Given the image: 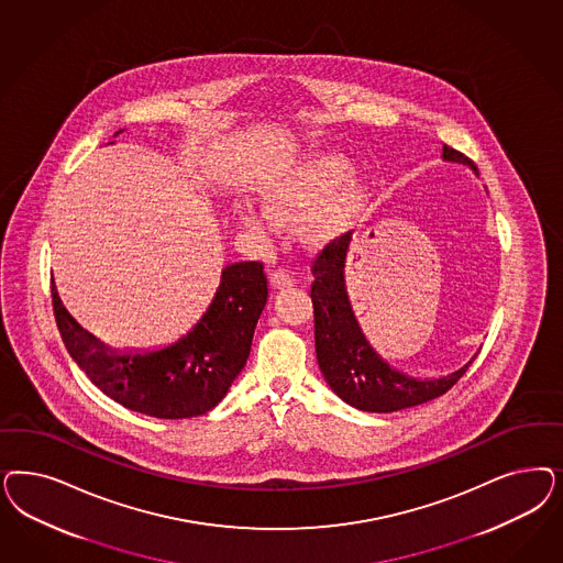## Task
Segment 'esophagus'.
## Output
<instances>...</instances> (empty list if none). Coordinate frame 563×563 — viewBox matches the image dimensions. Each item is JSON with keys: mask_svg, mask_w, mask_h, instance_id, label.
Listing matches in <instances>:
<instances>
[{"mask_svg": "<svg viewBox=\"0 0 563 563\" xmlns=\"http://www.w3.org/2000/svg\"><path fill=\"white\" fill-rule=\"evenodd\" d=\"M294 284H296V277L288 269H277V272L272 273V286L275 290H286V288H291Z\"/></svg>", "mask_w": 563, "mask_h": 563, "instance_id": "1", "label": "esophagus"}]
</instances>
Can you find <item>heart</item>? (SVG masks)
<instances>
[{
  "label": "heart",
  "instance_id": "b5f03b06",
  "mask_svg": "<svg viewBox=\"0 0 563 563\" xmlns=\"http://www.w3.org/2000/svg\"><path fill=\"white\" fill-rule=\"evenodd\" d=\"M368 188L354 178V164L340 153H312L290 165L263 188V209L246 205L242 221L254 232H272L273 218L305 220L302 234L310 244H325L342 236L363 213Z\"/></svg>",
  "mask_w": 563,
  "mask_h": 563
}]
</instances>
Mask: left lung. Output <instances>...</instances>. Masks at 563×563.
Masks as SVG:
<instances>
[{
    "instance_id": "8db88e82",
    "label": "left lung",
    "mask_w": 563,
    "mask_h": 563,
    "mask_svg": "<svg viewBox=\"0 0 563 563\" xmlns=\"http://www.w3.org/2000/svg\"><path fill=\"white\" fill-rule=\"evenodd\" d=\"M443 162L466 165L474 174L476 165L454 148L443 145ZM352 236L329 244L312 267V309H314V350L327 385L338 398L363 412H398L443 396L471 366L462 364L450 375L412 377L387 363L371 345L358 323L347 288L345 261Z\"/></svg>"
}]
</instances>
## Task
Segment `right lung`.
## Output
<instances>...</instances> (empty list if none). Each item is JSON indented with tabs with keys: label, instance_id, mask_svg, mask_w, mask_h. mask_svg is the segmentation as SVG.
<instances>
[{
	"label": "right lung",
	"instance_id": "obj_1",
	"mask_svg": "<svg viewBox=\"0 0 563 563\" xmlns=\"http://www.w3.org/2000/svg\"><path fill=\"white\" fill-rule=\"evenodd\" d=\"M52 296L59 335L85 375L128 410L176 420L200 417L225 398L251 354L254 327L267 305V277L256 261L225 265L199 321L176 342L153 350L111 347L78 325L54 282Z\"/></svg>",
	"mask_w": 563,
	"mask_h": 563
}]
</instances>
